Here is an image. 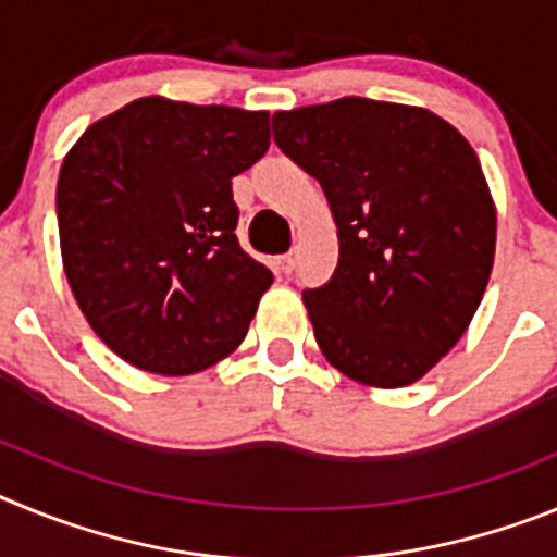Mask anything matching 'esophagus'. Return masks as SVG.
Here are the masks:
<instances>
[{"label":"esophagus","mask_w":557,"mask_h":557,"mask_svg":"<svg viewBox=\"0 0 557 557\" xmlns=\"http://www.w3.org/2000/svg\"><path fill=\"white\" fill-rule=\"evenodd\" d=\"M275 268H278V273L289 275V273H293V270H295V256H293V253L278 256V259H275Z\"/></svg>","instance_id":"esophagus-1"}]
</instances>
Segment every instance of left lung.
<instances>
[{
  "label": "left lung",
  "mask_w": 557,
  "mask_h": 557,
  "mask_svg": "<svg viewBox=\"0 0 557 557\" xmlns=\"http://www.w3.org/2000/svg\"><path fill=\"white\" fill-rule=\"evenodd\" d=\"M273 139L337 225L332 282L304 289L323 357L359 385H412L469 329L494 268L474 147L426 108L366 97L273 113Z\"/></svg>",
  "instance_id": "left-lung-1"
}]
</instances>
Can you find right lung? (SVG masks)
<instances>
[{
    "mask_svg": "<svg viewBox=\"0 0 557 557\" xmlns=\"http://www.w3.org/2000/svg\"><path fill=\"white\" fill-rule=\"evenodd\" d=\"M268 147V111L141 97L66 152L55 198L66 282L125 362L189 376L245 339L273 273L236 243L231 178Z\"/></svg>",
    "mask_w": 557,
    "mask_h": 557,
    "instance_id": "obj_1",
    "label": "right lung"
}]
</instances>
